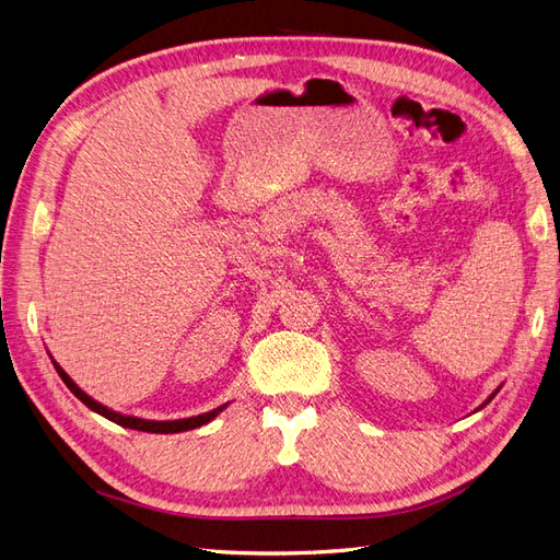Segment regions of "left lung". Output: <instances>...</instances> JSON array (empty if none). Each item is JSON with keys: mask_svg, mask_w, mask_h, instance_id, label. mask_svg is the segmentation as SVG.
<instances>
[{"mask_svg": "<svg viewBox=\"0 0 560 560\" xmlns=\"http://www.w3.org/2000/svg\"><path fill=\"white\" fill-rule=\"evenodd\" d=\"M500 387H502V385H500ZM500 387H498V389H495V393H493V395H490V397H488V399H486V401H483V404H481V406H479V409H483V406H486V404H488V401H490V399H493V397H495V395H498V393H500Z\"/></svg>", "mask_w": 560, "mask_h": 560, "instance_id": "obj_1", "label": "left lung"}]
</instances>
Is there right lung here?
Masks as SVG:
<instances>
[{"instance_id": "add662e5", "label": "right lung", "mask_w": 560, "mask_h": 560, "mask_svg": "<svg viewBox=\"0 0 560 560\" xmlns=\"http://www.w3.org/2000/svg\"><path fill=\"white\" fill-rule=\"evenodd\" d=\"M50 362H54V366H56V371H58V376L62 378V383L72 389L74 393V397L77 399H81L83 404L89 406L91 411H95V413H100V416H105L107 420H112V422H116V425H121V428H130V430H140V432H151V434H175V432H186V430H196V428H200V425H206V422H210V420H214L219 413H222L229 404H222V406H217L214 411H208V413H200V416H191V418H179V420H147V418H138V416H126V413H118V411H112L109 406H105V404H100V401H95L91 395H86L83 393V389L67 376V371L50 358Z\"/></svg>"}]
</instances>
